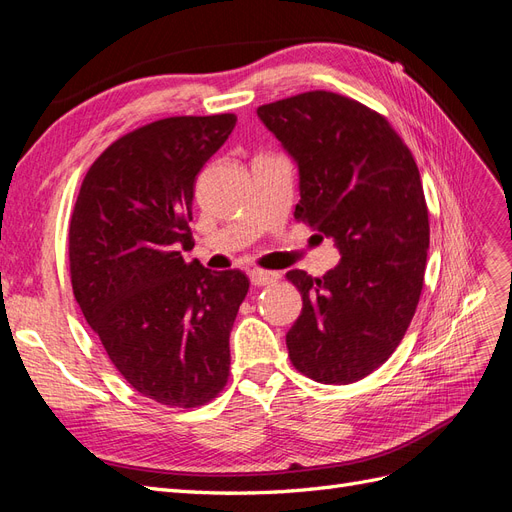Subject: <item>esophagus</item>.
<instances>
[{
    "instance_id": "obj_1",
    "label": "esophagus",
    "mask_w": 512,
    "mask_h": 512,
    "mask_svg": "<svg viewBox=\"0 0 512 512\" xmlns=\"http://www.w3.org/2000/svg\"><path fill=\"white\" fill-rule=\"evenodd\" d=\"M250 280H252L254 286H269V284L280 280V275L273 273V271H265V269H252Z\"/></svg>"
}]
</instances>
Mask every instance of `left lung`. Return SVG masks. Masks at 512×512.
<instances>
[{"mask_svg": "<svg viewBox=\"0 0 512 512\" xmlns=\"http://www.w3.org/2000/svg\"><path fill=\"white\" fill-rule=\"evenodd\" d=\"M256 113L299 166L294 220L342 254L322 277L286 273L303 297L288 356L316 382H356L395 352L421 299L429 213L418 166L384 115L333 91Z\"/></svg>", "mask_w": 512, "mask_h": 512, "instance_id": "1", "label": "left lung"}]
</instances>
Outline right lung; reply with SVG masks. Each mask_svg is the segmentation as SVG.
I'll use <instances>...</instances> for the list:
<instances>
[{
	"label": "right lung",
	"instance_id": "add662e5",
	"mask_svg": "<svg viewBox=\"0 0 512 512\" xmlns=\"http://www.w3.org/2000/svg\"><path fill=\"white\" fill-rule=\"evenodd\" d=\"M232 113L166 117L123 134L89 166L72 209L74 299L119 374L168 408H198L228 382V337L250 280L185 262L200 168Z\"/></svg>",
	"mask_w": 512,
	"mask_h": 512
}]
</instances>
